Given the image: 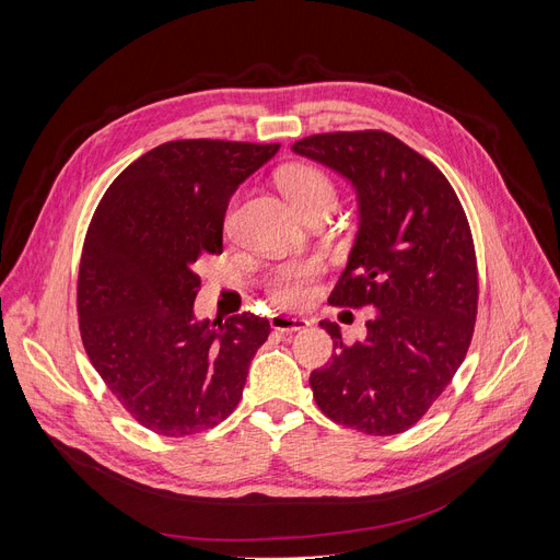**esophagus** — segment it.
Here are the masks:
<instances>
[{
	"mask_svg": "<svg viewBox=\"0 0 560 560\" xmlns=\"http://www.w3.org/2000/svg\"><path fill=\"white\" fill-rule=\"evenodd\" d=\"M270 325L275 331H281V334H295V331H304L311 322L304 319V317H290V315H272L270 317Z\"/></svg>",
	"mask_w": 560,
	"mask_h": 560,
	"instance_id": "esophagus-1",
	"label": "esophagus"
}]
</instances>
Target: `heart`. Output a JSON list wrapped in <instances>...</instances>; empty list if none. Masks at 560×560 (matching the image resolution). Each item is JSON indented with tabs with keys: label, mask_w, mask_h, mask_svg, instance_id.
<instances>
[{
	"label": "heart",
	"mask_w": 560,
	"mask_h": 560,
	"mask_svg": "<svg viewBox=\"0 0 560 560\" xmlns=\"http://www.w3.org/2000/svg\"><path fill=\"white\" fill-rule=\"evenodd\" d=\"M279 184L292 206L306 213L322 203H336V188L329 176L313 165H290L279 174ZM231 215L226 218V229ZM322 272V260L304 258L277 268L268 279V292L279 306H300L311 295V283Z\"/></svg>",
	"instance_id": "1"
}]
</instances>
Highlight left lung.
<instances>
[{"label": "left lung", "instance_id": "8db88e82", "mask_svg": "<svg viewBox=\"0 0 560 560\" xmlns=\"http://www.w3.org/2000/svg\"><path fill=\"white\" fill-rule=\"evenodd\" d=\"M292 152L354 186L359 233L329 302L374 306L368 336L311 372L313 397L334 422L368 435L413 427L460 368L477 319V256L463 206L429 159L386 131L315 133Z\"/></svg>", "mask_w": 560, "mask_h": 560}]
</instances>
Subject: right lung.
Masks as SVG:
<instances>
[{"instance_id":"add662e5","label":"right lung","mask_w":560,"mask_h":560,"mask_svg":"<svg viewBox=\"0 0 560 560\" xmlns=\"http://www.w3.org/2000/svg\"><path fill=\"white\" fill-rule=\"evenodd\" d=\"M279 144L172 140L104 192L85 233L77 311L85 354L127 413L184 438L229 418L270 336L252 313L195 319L197 262L222 254L231 195Z\"/></svg>"}]
</instances>
